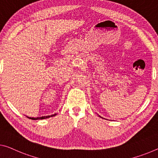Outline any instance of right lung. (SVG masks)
I'll return each mask as SVG.
<instances>
[{
	"label": "right lung",
	"mask_w": 158,
	"mask_h": 158,
	"mask_svg": "<svg viewBox=\"0 0 158 158\" xmlns=\"http://www.w3.org/2000/svg\"><path fill=\"white\" fill-rule=\"evenodd\" d=\"M55 115H56V114H53V115H51V116H41V117H37V118H33V117H28L27 118H30V119H33V120H37V119H44V118H49V117H52V116H54Z\"/></svg>",
	"instance_id": "1"
}]
</instances>
